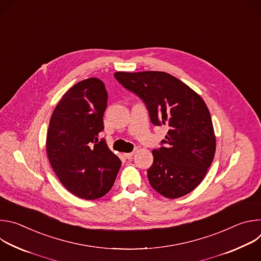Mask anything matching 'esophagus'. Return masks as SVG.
Returning <instances> with one entry per match:
<instances>
[{"label":"esophagus","mask_w":261,"mask_h":261,"mask_svg":"<svg viewBox=\"0 0 261 261\" xmlns=\"http://www.w3.org/2000/svg\"><path fill=\"white\" fill-rule=\"evenodd\" d=\"M136 151H137V147L136 148H134V151L133 152H131V153H126V154H124V156L127 158V159H131L132 157H133V155L136 153Z\"/></svg>","instance_id":"34e87169"}]
</instances>
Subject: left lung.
Returning <instances> with one entry per match:
<instances>
[{"label": "left lung", "mask_w": 261, "mask_h": 261, "mask_svg": "<svg viewBox=\"0 0 261 261\" xmlns=\"http://www.w3.org/2000/svg\"><path fill=\"white\" fill-rule=\"evenodd\" d=\"M115 77L144 102L155 126L168 128L147 169L152 187L171 199L193 191L204 178L216 151L212 118L202 98L166 72H116Z\"/></svg>", "instance_id": "left-lung-1"}]
</instances>
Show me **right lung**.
<instances>
[{"mask_svg":"<svg viewBox=\"0 0 261 261\" xmlns=\"http://www.w3.org/2000/svg\"><path fill=\"white\" fill-rule=\"evenodd\" d=\"M107 92L98 79H88L68 90L50 118L46 152L64 187L77 197L92 200L113 187L121 160L104 138L103 115Z\"/></svg>","mask_w":261,"mask_h":261,"instance_id":"1","label":"right lung"}]
</instances>
